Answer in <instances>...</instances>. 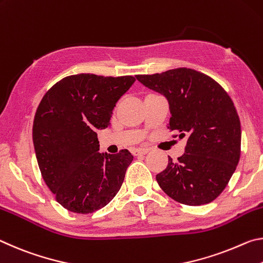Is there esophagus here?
I'll return each instance as SVG.
<instances>
[{
  "instance_id": "1",
  "label": "esophagus",
  "mask_w": 263,
  "mask_h": 263,
  "mask_svg": "<svg viewBox=\"0 0 263 263\" xmlns=\"http://www.w3.org/2000/svg\"><path fill=\"white\" fill-rule=\"evenodd\" d=\"M149 148H134L132 149V154L134 155V156H139V155H144L149 152Z\"/></svg>"
}]
</instances>
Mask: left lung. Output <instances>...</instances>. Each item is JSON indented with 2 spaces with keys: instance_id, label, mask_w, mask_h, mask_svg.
<instances>
[{
  "instance_id": "obj_1",
  "label": "left lung",
  "mask_w": 263,
  "mask_h": 263,
  "mask_svg": "<svg viewBox=\"0 0 263 263\" xmlns=\"http://www.w3.org/2000/svg\"><path fill=\"white\" fill-rule=\"evenodd\" d=\"M136 79L167 99V129L179 133L180 139L187 136L178 161L172 162L169 156L166 169L156 175L158 185L185 205L213 201L240 160L241 126L232 99L216 80L192 68L139 74Z\"/></svg>"
}]
</instances>
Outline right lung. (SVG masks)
<instances>
[{
  "mask_svg": "<svg viewBox=\"0 0 263 263\" xmlns=\"http://www.w3.org/2000/svg\"><path fill=\"white\" fill-rule=\"evenodd\" d=\"M134 81L132 76H68L38 106L32 126L38 166L55 200L71 212H96L121 187L133 155L98 153L97 132L109 126L116 102Z\"/></svg>",
  "mask_w": 263,
  "mask_h": 263,
  "instance_id": "right-lung-1",
  "label": "right lung"
}]
</instances>
